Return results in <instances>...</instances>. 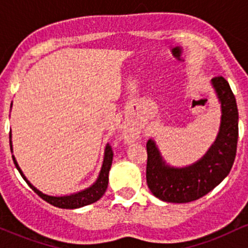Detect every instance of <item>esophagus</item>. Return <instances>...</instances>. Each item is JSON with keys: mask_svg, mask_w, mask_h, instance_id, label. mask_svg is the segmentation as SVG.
<instances>
[{"mask_svg": "<svg viewBox=\"0 0 248 248\" xmlns=\"http://www.w3.org/2000/svg\"><path fill=\"white\" fill-rule=\"evenodd\" d=\"M124 139H126L127 141H133L134 139H135V134H134L132 130H126V133H124Z\"/></svg>", "mask_w": 248, "mask_h": 248, "instance_id": "1", "label": "esophagus"}]
</instances>
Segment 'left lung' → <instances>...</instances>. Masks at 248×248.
<instances>
[{
  "label": "left lung",
  "instance_id": "1",
  "mask_svg": "<svg viewBox=\"0 0 248 248\" xmlns=\"http://www.w3.org/2000/svg\"><path fill=\"white\" fill-rule=\"evenodd\" d=\"M220 102V127L205 155L191 166L170 167L155 141L147 142V184L155 197L168 203H189L203 197L229 175L238 143V108L229 82L223 77L211 80Z\"/></svg>",
  "mask_w": 248,
  "mask_h": 248
}]
</instances>
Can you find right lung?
Segmentation results:
<instances>
[{"instance_id":"add662e5","label":"right lung","mask_w":248,"mask_h":248,"mask_svg":"<svg viewBox=\"0 0 248 248\" xmlns=\"http://www.w3.org/2000/svg\"><path fill=\"white\" fill-rule=\"evenodd\" d=\"M13 105V104H11ZM9 141H10V149L13 152V144H11V132L9 133ZM14 163L18 170V172L21 173V176L23 179L28 183L31 189L35 191L37 195L39 196L42 199H44L45 202L51 204V205L56 207H61V209H78V207H82L90 205V204L95 203L96 201H99L102 196H104L105 191H106L107 186H108V173H109L110 166H112L113 161V150L112 147L109 144H107L106 148H105V155H104V162H102V167L100 172H99L98 179L87 189L81 190V191L71 193V195L67 196H49L46 193H43L39 191L38 189H36L32 184L28 181L27 177L24 176V173L22 172L21 168L17 164V161L15 156L13 155Z\"/></svg>"}]
</instances>
